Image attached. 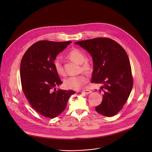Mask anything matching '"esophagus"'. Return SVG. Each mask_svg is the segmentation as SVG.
Returning <instances> with one entry per match:
<instances>
[{
    "mask_svg": "<svg viewBox=\"0 0 152 152\" xmlns=\"http://www.w3.org/2000/svg\"><path fill=\"white\" fill-rule=\"evenodd\" d=\"M78 92H80V93H85V94H90V93H92V91L91 90H83V91H78Z\"/></svg>",
    "mask_w": 152,
    "mask_h": 152,
    "instance_id": "obj_1",
    "label": "esophagus"
}]
</instances>
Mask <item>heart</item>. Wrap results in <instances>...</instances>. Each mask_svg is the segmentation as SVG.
I'll list each match as a JSON object with an SVG mask.
<instances>
[{
	"mask_svg": "<svg viewBox=\"0 0 152 152\" xmlns=\"http://www.w3.org/2000/svg\"><path fill=\"white\" fill-rule=\"evenodd\" d=\"M67 57L72 61L80 64V68L82 70L90 73L93 70V63L88 60H85V54L84 52L78 49L74 48L70 50L67 55ZM54 66L56 73L62 76L66 75L61 60L59 58H56L54 61ZM88 79L86 75L82 74L78 76H70L64 80V85L66 87L72 90H79L82 89L84 86L88 82Z\"/></svg>",
	"mask_w": 152,
	"mask_h": 152,
	"instance_id": "obj_1",
	"label": "heart"
}]
</instances>
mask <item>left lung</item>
<instances>
[{
  "instance_id": "8db88e82",
  "label": "left lung",
  "mask_w": 152,
  "mask_h": 152,
  "mask_svg": "<svg viewBox=\"0 0 152 152\" xmlns=\"http://www.w3.org/2000/svg\"><path fill=\"white\" fill-rule=\"evenodd\" d=\"M92 56L94 70L91 82L102 83L103 100L96 111L113 117L123 108L133 87L129 59L118 42L108 38H96L76 42Z\"/></svg>"
}]
</instances>
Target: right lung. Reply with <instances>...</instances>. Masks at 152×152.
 Returning <instances> with one entry per match:
<instances>
[{"mask_svg": "<svg viewBox=\"0 0 152 152\" xmlns=\"http://www.w3.org/2000/svg\"><path fill=\"white\" fill-rule=\"evenodd\" d=\"M71 41L42 40L33 44L20 63V79L23 93L30 105L40 115L53 118L67 106L73 90H56L62 83L55 70L54 61Z\"/></svg>", "mask_w": 152, "mask_h": 152, "instance_id": "obj_1", "label": "right lung"}]
</instances>
